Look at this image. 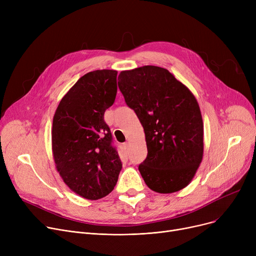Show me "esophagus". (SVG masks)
<instances>
[{"label": "esophagus", "instance_id": "esophagus-1", "mask_svg": "<svg viewBox=\"0 0 256 256\" xmlns=\"http://www.w3.org/2000/svg\"><path fill=\"white\" fill-rule=\"evenodd\" d=\"M122 148H124V150H126L128 148V142H126V143L122 144Z\"/></svg>", "mask_w": 256, "mask_h": 256}]
</instances>
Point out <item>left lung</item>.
Instances as JSON below:
<instances>
[{"instance_id": "left-lung-1", "label": "left lung", "mask_w": 256, "mask_h": 256, "mask_svg": "<svg viewBox=\"0 0 256 256\" xmlns=\"http://www.w3.org/2000/svg\"><path fill=\"white\" fill-rule=\"evenodd\" d=\"M118 87L144 128L147 156L139 171L158 193L178 192L204 156V122L192 92L169 70L146 65L121 72Z\"/></svg>"}]
</instances>
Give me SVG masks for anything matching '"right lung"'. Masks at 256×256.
I'll return each instance as SVG.
<instances>
[{
	"label": "right lung",
	"instance_id": "obj_1",
	"mask_svg": "<svg viewBox=\"0 0 256 256\" xmlns=\"http://www.w3.org/2000/svg\"><path fill=\"white\" fill-rule=\"evenodd\" d=\"M117 72H90L61 100L52 119L56 167L78 195L96 200L111 193L122 163L104 115L117 93Z\"/></svg>",
	"mask_w": 256,
	"mask_h": 256
}]
</instances>
